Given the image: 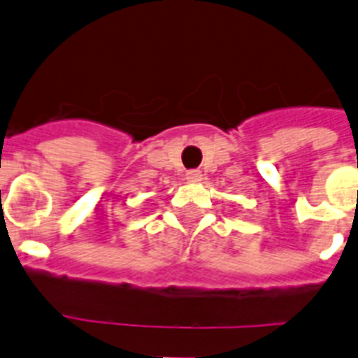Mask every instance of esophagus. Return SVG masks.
Masks as SVG:
<instances>
[{
    "label": "esophagus",
    "instance_id": "obj_1",
    "mask_svg": "<svg viewBox=\"0 0 358 358\" xmlns=\"http://www.w3.org/2000/svg\"><path fill=\"white\" fill-rule=\"evenodd\" d=\"M185 178H187L189 182H200V180H202V173H200L199 169H191L185 173Z\"/></svg>",
    "mask_w": 358,
    "mask_h": 358
}]
</instances>
